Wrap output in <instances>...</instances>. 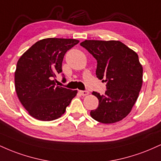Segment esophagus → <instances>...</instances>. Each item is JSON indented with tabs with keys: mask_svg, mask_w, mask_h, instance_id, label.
<instances>
[{
	"mask_svg": "<svg viewBox=\"0 0 161 161\" xmlns=\"http://www.w3.org/2000/svg\"><path fill=\"white\" fill-rule=\"evenodd\" d=\"M79 93H80L82 96H86L89 94V92L88 91H79Z\"/></svg>",
	"mask_w": 161,
	"mask_h": 161,
	"instance_id": "obj_1",
	"label": "esophagus"
}]
</instances>
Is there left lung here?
<instances>
[{
    "instance_id": "8db88e82",
    "label": "left lung",
    "mask_w": 161,
    "mask_h": 161,
    "mask_svg": "<svg viewBox=\"0 0 161 161\" xmlns=\"http://www.w3.org/2000/svg\"><path fill=\"white\" fill-rule=\"evenodd\" d=\"M80 45L97 60L96 75L107 82L104 95L92 92L99 104L90 115L105 124L122 120L132 110L143 82L138 54L119 41L86 40Z\"/></svg>"
}]
</instances>
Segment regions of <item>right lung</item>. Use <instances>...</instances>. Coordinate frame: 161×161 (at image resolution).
Here are the masks:
<instances>
[{"instance_id": "1", "label": "right lung", "mask_w": 161, "mask_h": 161, "mask_svg": "<svg viewBox=\"0 0 161 161\" xmlns=\"http://www.w3.org/2000/svg\"><path fill=\"white\" fill-rule=\"evenodd\" d=\"M79 40L48 38L37 42L20 57L15 71L18 98L29 115L42 121L58 119L66 111L77 90L57 86L68 50Z\"/></svg>"}]
</instances>
